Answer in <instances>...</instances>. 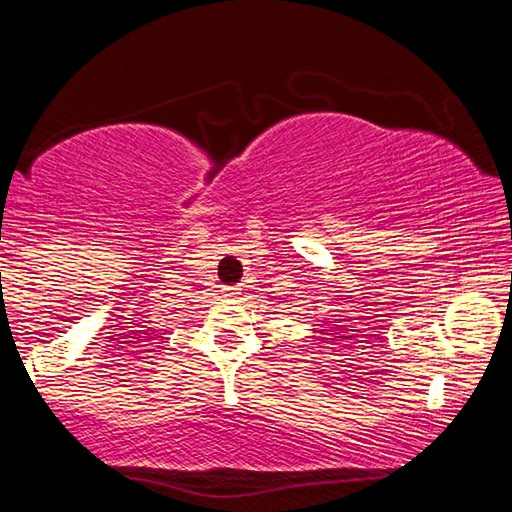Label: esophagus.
<instances>
[{
	"label": "esophagus",
	"instance_id": "obj_1",
	"mask_svg": "<svg viewBox=\"0 0 512 512\" xmlns=\"http://www.w3.org/2000/svg\"><path fill=\"white\" fill-rule=\"evenodd\" d=\"M223 291H225V296H228V298H237L239 293H241V289H239V287H225Z\"/></svg>",
	"mask_w": 512,
	"mask_h": 512
}]
</instances>
